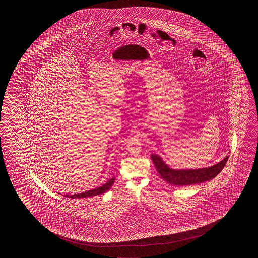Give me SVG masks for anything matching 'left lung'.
<instances>
[{"label":"left lung","mask_w":258,"mask_h":258,"mask_svg":"<svg viewBox=\"0 0 258 258\" xmlns=\"http://www.w3.org/2000/svg\"><path fill=\"white\" fill-rule=\"evenodd\" d=\"M228 159L229 156L209 168L198 170H173L166 164L159 156L151 155V159L159 175L163 178V180L176 186H186L212 180L224 168Z\"/></svg>","instance_id":"1"}]
</instances>
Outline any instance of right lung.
<instances>
[{"label":"right lung","instance_id":"add662e5","mask_svg":"<svg viewBox=\"0 0 258 258\" xmlns=\"http://www.w3.org/2000/svg\"><path fill=\"white\" fill-rule=\"evenodd\" d=\"M115 178H111L109 181H107L105 184H103L102 186L98 187L96 189H92V190H89L87 192H81V194H75V195H66L64 197L69 198H89V197H95V196H99V195H102L104 192H107L109 189H110V187L112 186L113 182H114Z\"/></svg>","mask_w":258,"mask_h":258}]
</instances>
